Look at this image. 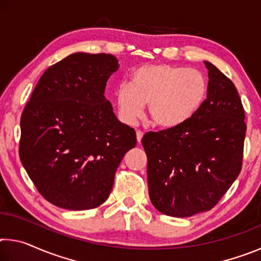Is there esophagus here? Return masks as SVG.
Segmentation results:
<instances>
[{
  "label": "esophagus",
  "instance_id": "34e87169",
  "mask_svg": "<svg viewBox=\"0 0 261 261\" xmlns=\"http://www.w3.org/2000/svg\"><path fill=\"white\" fill-rule=\"evenodd\" d=\"M136 135H137V141H138V143L140 144L141 143V139H143V136H144V134H143V131H140V130H138L136 132Z\"/></svg>",
  "mask_w": 261,
  "mask_h": 261
}]
</instances>
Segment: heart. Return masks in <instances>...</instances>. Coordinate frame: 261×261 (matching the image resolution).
Wrapping results in <instances>:
<instances>
[{
    "mask_svg": "<svg viewBox=\"0 0 261 261\" xmlns=\"http://www.w3.org/2000/svg\"><path fill=\"white\" fill-rule=\"evenodd\" d=\"M207 95V81L194 69L169 64H151L137 68L130 84L116 90L121 120L126 124L143 117L148 105L152 122L161 129H175L196 115Z\"/></svg>",
    "mask_w": 261,
    "mask_h": 261,
    "instance_id": "b5f03b06",
    "label": "heart"
}]
</instances>
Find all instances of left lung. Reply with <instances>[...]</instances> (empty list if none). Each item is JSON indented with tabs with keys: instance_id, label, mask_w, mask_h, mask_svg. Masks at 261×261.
Listing matches in <instances>:
<instances>
[{
	"instance_id": "1",
	"label": "left lung",
	"mask_w": 261,
	"mask_h": 261,
	"mask_svg": "<svg viewBox=\"0 0 261 261\" xmlns=\"http://www.w3.org/2000/svg\"><path fill=\"white\" fill-rule=\"evenodd\" d=\"M207 99L175 129L147 132L148 193L162 214L188 218L213 208L241 173L245 114L233 83L211 63Z\"/></svg>"
}]
</instances>
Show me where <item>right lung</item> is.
Returning a JSON list of instances; mask_svg holds the SVG:
<instances>
[{"label": "right lung", "instance_id": "1", "mask_svg": "<svg viewBox=\"0 0 261 261\" xmlns=\"http://www.w3.org/2000/svg\"><path fill=\"white\" fill-rule=\"evenodd\" d=\"M110 54L74 53L48 68L20 118L19 156L50 204L91 210L107 200L115 171L137 144L117 120L105 88L117 71Z\"/></svg>", "mask_w": 261, "mask_h": 261}]
</instances>
